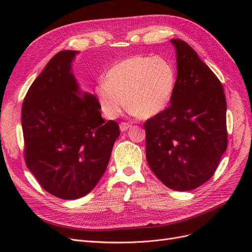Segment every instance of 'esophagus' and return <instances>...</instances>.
Returning <instances> with one entry per match:
<instances>
[{"label": "esophagus", "instance_id": "34e87169", "mask_svg": "<svg viewBox=\"0 0 252 252\" xmlns=\"http://www.w3.org/2000/svg\"><path fill=\"white\" fill-rule=\"evenodd\" d=\"M131 127V125L130 124H128V123H125V122H123V123H121L120 124V129H121V131H127L129 128Z\"/></svg>", "mask_w": 252, "mask_h": 252}]
</instances>
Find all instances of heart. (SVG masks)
<instances>
[{"label": "heart", "mask_w": 252, "mask_h": 252, "mask_svg": "<svg viewBox=\"0 0 252 252\" xmlns=\"http://www.w3.org/2000/svg\"><path fill=\"white\" fill-rule=\"evenodd\" d=\"M177 72L163 57L133 56L120 61L106 72L105 83L97 84L95 97L101 111L117 118L124 107L134 116L149 119L163 112L170 103Z\"/></svg>", "instance_id": "obj_1"}]
</instances>
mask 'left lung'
Segmentation results:
<instances>
[{
	"label": "left lung",
	"mask_w": 252,
	"mask_h": 252,
	"mask_svg": "<svg viewBox=\"0 0 252 252\" xmlns=\"http://www.w3.org/2000/svg\"><path fill=\"white\" fill-rule=\"evenodd\" d=\"M177 53V83L170 106L145 122L147 163L175 191L207 182L227 148L226 97L217 75L192 47L170 41Z\"/></svg>",
	"instance_id": "left-lung-1"
}]
</instances>
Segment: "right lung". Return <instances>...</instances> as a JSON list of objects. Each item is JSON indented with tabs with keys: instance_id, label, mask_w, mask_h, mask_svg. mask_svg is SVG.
Masks as SVG:
<instances>
[{
	"instance_id": "obj_1",
	"label": "right lung",
	"mask_w": 252,
	"mask_h": 252,
	"mask_svg": "<svg viewBox=\"0 0 252 252\" xmlns=\"http://www.w3.org/2000/svg\"><path fill=\"white\" fill-rule=\"evenodd\" d=\"M78 53L58 52L22 106L26 165L43 189L63 200L95 187L120 135L117 122L102 118L95 95L80 89L71 67Z\"/></svg>"
}]
</instances>
